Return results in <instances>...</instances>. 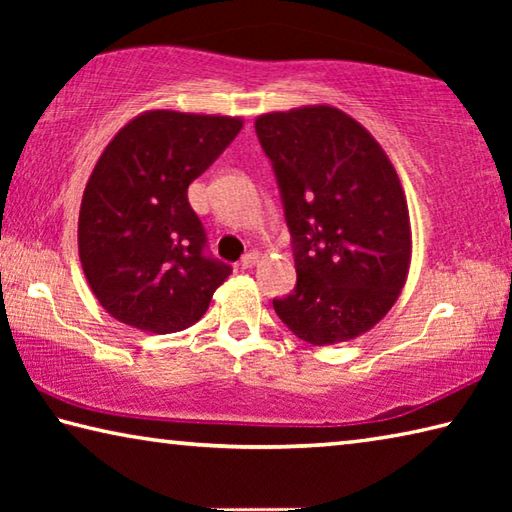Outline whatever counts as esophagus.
Returning a JSON list of instances; mask_svg holds the SVG:
<instances>
[{
  "label": "esophagus",
  "mask_w": 512,
  "mask_h": 512,
  "mask_svg": "<svg viewBox=\"0 0 512 512\" xmlns=\"http://www.w3.org/2000/svg\"><path fill=\"white\" fill-rule=\"evenodd\" d=\"M257 262H259V253H257V250H250V253H246L244 257H241L239 266L246 271V268H253Z\"/></svg>",
  "instance_id": "1"
}]
</instances>
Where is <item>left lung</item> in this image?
I'll return each instance as SVG.
<instances>
[{
    "label": "left lung",
    "instance_id": "left-lung-1",
    "mask_svg": "<svg viewBox=\"0 0 512 512\" xmlns=\"http://www.w3.org/2000/svg\"><path fill=\"white\" fill-rule=\"evenodd\" d=\"M293 237L298 284L273 300L298 339L336 345L366 334L400 298L411 219L400 176L379 142L334 106L255 119Z\"/></svg>",
    "mask_w": 512,
    "mask_h": 512
}]
</instances>
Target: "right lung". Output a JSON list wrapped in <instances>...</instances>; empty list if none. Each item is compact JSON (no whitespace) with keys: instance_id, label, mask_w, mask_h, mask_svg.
I'll return each mask as SVG.
<instances>
[{"instance_id":"1","label":"right lung","mask_w":512,"mask_h":512,"mask_svg":"<svg viewBox=\"0 0 512 512\" xmlns=\"http://www.w3.org/2000/svg\"><path fill=\"white\" fill-rule=\"evenodd\" d=\"M244 126L241 117L146 110L112 137L85 185L79 257L119 323L171 334L201 318L232 268L203 253L187 187Z\"/></svg>"}]
</instances>
